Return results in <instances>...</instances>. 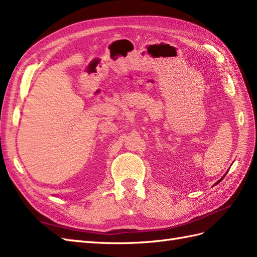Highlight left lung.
<instances>
[{
	"label": "left lung",
	"mask_w": 257,
	"mask_h": 257,
	"mask_svg": "<svg viewBox=\"0 0 257 257\" xmlns=\"http://www.w3.org/2000/svg\"><path fill=\"white\" fill-rule=\"evenodd\" d=\"M225 176H226V175H225ZM219 181H220V180H219ZM219 181H218V182H219ZM218 182H217V183H218Z\"/></svg>",
	"instance_id": "obj_1"
}]
</instances>
